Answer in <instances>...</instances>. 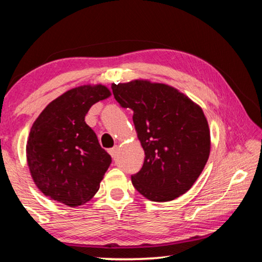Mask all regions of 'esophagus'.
Returning a JSON list of instances; mask_svg holds the SVG:
<instances>
[{
    "instance_id": "1",
    "label": "esophagus",
    "mask_w": 262,
    "mask_h": 262,
    "mask_svg": "<svg viewBox=\"0 0 262 262\" xmlns=\"http://www.w3.org/2000/svg\"><path fill=\"white\" fill-rule=\"evenodd\" d=\"M108 152H110L111 156H112V157L114 158V157L118 155V152H119V147H118V145H115V147L111 148V149L108 150Z\"/></svg>"
}]
</instances>
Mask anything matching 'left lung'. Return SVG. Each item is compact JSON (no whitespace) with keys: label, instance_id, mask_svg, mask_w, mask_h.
<instances>
[{"label":"left lung","instance_id":"1","mask_svg":"<svg viewBox=\"0 0 262 262\" xmlns=\"http://www.w3.org/2000/svg\"><path fill=\"white\" fill-rule=\"evenodd\" d=\"M115 100L133 110L144 163L133 186L151 201H171L196 181L210 152V132L200 106L177 89L143 79L112 84Z\"/></svg>","mask_w":262,"mask_h":262}]
</instances>
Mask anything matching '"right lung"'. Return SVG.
Segmentation results:
<instances>
[{"label": "right lung", "mask_w": 262, "mask_h": 262, "mask_svg": "<svg viewBox=\"0 0 262 262\" xmlns=\"http://www.w3.org/2000/svg\"><path fill=\"white\" fill-rule=\"evenodd\" d=\"M110 96L101 84L74 88L48 104L32 125L28 165L35 185L52 200L77 207L98 192L112 158L84 119L92 105Z\"/></svg>", "instance_id": "right-lung-1"}]
</instances>
